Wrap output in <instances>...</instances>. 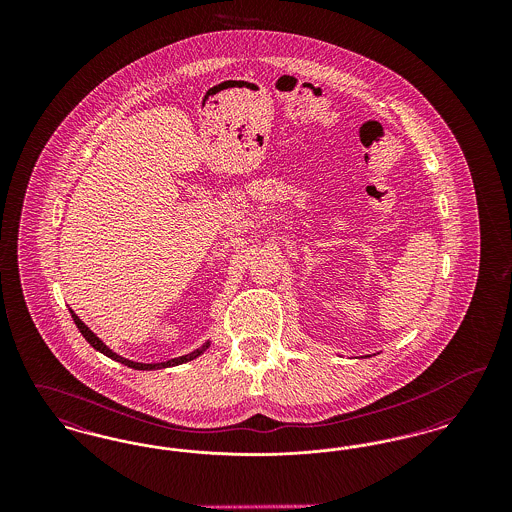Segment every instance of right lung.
<instances>
[{
	"instance_id": "obj_1",
	"label": "right lung",
	"mask_w": 512,
	"mask_h": 512,
	"mask_svg": "<svg viewBox=\"0 0 512 512\" xmlns=\"http://www.w3.org/2000/svg\"><path fill=\"white\" fill-rule=\"evenodd\" d=\"M71 317H73L74 324H76V328L80 330V334L86 338V341L94 347V349H98L99 353H103L105 357H109V359H113V361H117V363H122L124 366H130V368H134V370H159V368H169V366L182 365V363H188V361H194L195 357H199L211 343L207 341L205 345H201L199 349H195L192 353H188V355H182V357H176V359H171V361H165V363H151V365H147V363H136V361H128V359H124L121 355H117L115 351H111L103 341L99 340L98 336L80 320V318L74 315V311H71Z\"/></svg>"
}]
</instances>
